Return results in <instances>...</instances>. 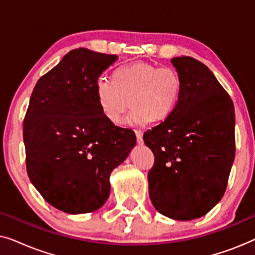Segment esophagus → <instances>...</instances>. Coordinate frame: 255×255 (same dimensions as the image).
<instances>
[{
	"mask_svg": "<svg viewBox=\"0 0 255 255\" xmlns=\"http://www.w3.org/2000/svg\"><path fill=\"white\" fill-rule=\"evenodd\" d=\"M135 137H137L138 144H141V142H142V132L139 131V130L135 131Z\"/></svg>",
	"mask_w": 255,
	"mask_h": 255,
	"instance_id": "34e87169",
	"label": "esophagus"
}]
</instances>
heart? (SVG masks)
Instances as JSON below:
<instances>
[{
  "label": "heart",
  "instance_id": "obj_1",
  "mask_svg": "<svg viewBox=\"0 0 255 255\" xmlns=\"http://www.w3.org/2000/svg\"><path fill=\"white\" fill-rule=\"evenodd\" d=\"M183 81L169 66L144 61L118 68L114 79L100 76L95 85L96 99L103 116L120 124L128 108L133 104L127 122L142 127L152 120L162 122L172 116L180 102Z\"/></svg>",
  "mask_w": 255,
  "mask_h": 255
}]
</instances>
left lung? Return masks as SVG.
I'll return each mask as SVG.
<instances>
[{"label":"left lung","instance_id":"obj_1","mask_svg":"<svg viewBox=\"0 0 255 255\" xmlns=\"http://www.w3.org/2000/svg\"><path fill=\"white\" fill-rule=\"evenodd\" d=\"M170 61L183 90L172 116L144 133L154 154L148 191L160 214L190 221L208 214L226 190L236 154L235 107L201 61L191 57Z\"/></svg>","mask_w":255,"mask_h":255}]
</instances>
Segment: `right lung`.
Here are the masks:
<instances>
[{
    "mask_svg": "<svg viewBox=\"0 0 255 255\" xmlns=\"http://www.w3.org/2000/svg\"><path fill=\"white\" fill-rule=\"evenodd\" d=\"M118 59L75 48L41 76L23 123L26 170L44 200L67 214L95 211L110 194V174L135 145L131 128L103 116L100 75Z\"/></svg>",
    "mask_w": 255,
    "mask_h": 255,
    "instance_id": "right-lung-1",
    "label": "right lung"
}]
</instances>
